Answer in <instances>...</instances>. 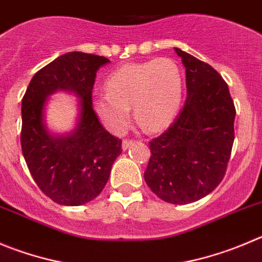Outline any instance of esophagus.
<instances>
[{"label": "esophagus", "instance_id": "esophagus-1", "mask_svg": "<svg viewBox=\"0 0 262 262\" xmlns=\"http://www.w3.org/2000/svg\"><path fill=\"white\" fill-rule=\"evenodd\" d=\"M132 145H133V141H129V139H124L123 145H121V148H123V151H126L129 147H130Z\"/></svg>", "mask_w": 262, "mask_h": 262}]
</instances>
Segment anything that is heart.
I'll use <instances>...</instances> for the list:
<instances>
[{
    "label": "heart",
    "instance_id": "heart-1",
    "mask_svg": "<svg viewBox=\"0 0 262 262\" xmlns=\"http://www.w3.org/2000/svg\"><path fill=\"white\" fill-rule=\"evenodd\" d=\"M182 73L168 58L128 63L111 73L104 92L90 98L94 114L104 128L121 134L130 121V106L136 119L147 130L169 125L182 101Z\"/></svg>",
    "mask_w": 262,
    "mask_h": 262
}]
</instances>
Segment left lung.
<instances>
[{
  "instance_id": "obj_1",
  "label": "left lung",
  "mask_w": 262,
  "mask_h": 262,
  "mask_svg": "<svg viewBox=\"0 0 262 262\" xmlns=\"http://www.w3.org/2000/svg\"><path fill=\"white\" fill-rule=\"evenodd\" d=\"M186 68L187 97L168 130L150 142L145 181L170 204L207 196L224 178L234 143L235 107L216 70L174 48Z\"/></svg>"
}]
</instances>
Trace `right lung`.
Here are the masks:
<instances>
[{
  "label": "right lung",
  "instance_id": "right-lung-1",
  "mask_svg": "<svg viewBox=\"0 0 262 262\" xmlns=\"http://www.w3.org/2000/svg\"><path fill=\"white\" fill-rule=\"evenodd\" d=\"M104 57L71 51L41 68L21 99V151L41 191L62 205H82L101 194L121 141L101 125L92 107L97 71ZM58 91L78 98V115L71 131L53 132L46 124V107Z\"/></svg>",
  "mask_w": 262,
  "mask_h": 262
}]
</instances>
